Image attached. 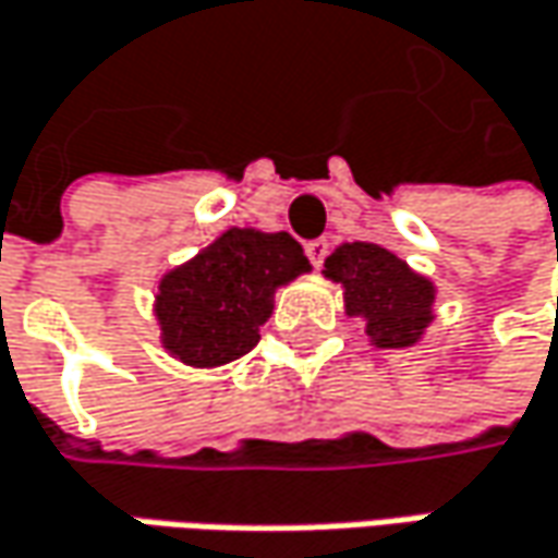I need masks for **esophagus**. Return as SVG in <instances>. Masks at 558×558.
<instances>
[{
  "mask_svg": "<svg viewBox=\"0 0 558 558\" xmlns=\"http://www.w3.org/2000/svg\"><path fill=\"white\" fill-rule=\"evenodd\" d=\"M325 255H328V240L318 236V240H310V243H306V258H310L315 268H322Z\"/></svg>",
  "mask_w": 558,
  "mask_h": 558,
  "instance_id": "34e87169",
  "label": "esophagus"
}]
</instances>
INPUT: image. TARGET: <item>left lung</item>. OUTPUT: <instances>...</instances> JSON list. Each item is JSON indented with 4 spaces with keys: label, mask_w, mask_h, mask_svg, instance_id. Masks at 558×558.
<instances>
[{
    "label": "left lung",
    "mask_w": 558,
    "mask_h": 558,
    "mask_svg": "<svg viewBox=\"0 0 558 558\" xmlns=\"http://www.w3.org/2000/svg\"><path fill=\"white\" fill-rule=\"evenodd\" d=\"M325 275L344 283L350 315L366 318L378 347H410L433 318V283L376 243H347L325 258Z\"/></svg>",
    "instance_id": "obj_1"
}]
</instances>
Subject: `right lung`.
<instances>
[{"label": "right lung", "mask_w": 558, "mask_h": 558, "mask_svg": "<svg viewBox=\"0 0 558 558\" xmlns=\"http://www.w3.org/2000/svg\"><path fill=\"white\" fill-rule=\"evenodd\" d=\"M310 271L290 233L227 230L198 258L160 283L163 344L189 366H220L258 344L275 287Z\"/></svg>", "instance_id": "right-lung-1"}]
</instances>
